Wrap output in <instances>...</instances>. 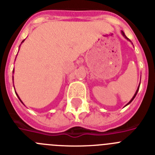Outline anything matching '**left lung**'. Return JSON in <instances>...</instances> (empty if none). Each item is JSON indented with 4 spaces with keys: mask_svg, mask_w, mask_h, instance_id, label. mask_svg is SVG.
I'll list each match as a JSON object with an SVG mask.
<instances>
[{
    "mask_svg": "<svg viewBox=\"0 0 155 155\" xmlns=\"http://www.w3.org/2000/svg\"><path fill=\"white\" fill-rule=\"evenodd\" d=\"M121 34H122V35L124 36V37L126 39H127V40H128V41H130V40L128 39V38L126 37V35H124V32H123V31H121ZM139 88H140V86H139V87H138L137 90H136V93H135V94H134V96H133V97H132V99H131V100H130V102H128V103L127 104V105H128V104H130V103H131V102H132V100H133L134 98H135V97H136V94H137V92H138V91H139ZM127 105H126V106H127Z\"/></svg>",
    "mask_w": 155,
    "mask_h": 155,
    "instance_id": "8db88e82",
    "label": "left lung"
}]
</instances>
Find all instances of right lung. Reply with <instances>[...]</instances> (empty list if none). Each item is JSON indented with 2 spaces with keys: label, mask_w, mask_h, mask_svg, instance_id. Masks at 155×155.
I'll list each match as a JSON object with an SVG mask.
<instances>
[{
  "label": "right lung",
  "mask_w": 155,
  "mask_h": 155,
  "mask_svg": "<svg viewBox=\"0 0 155 155\" xmlns=\"http://www.w3.org/2000/svg\"><path fill=\"white\" fill-rule=\"evenodd\" d=\"M23 41H24V40H23ZM23 41H22V42H23ZM13 72H14V71H13ZM12 78H13V76H12ZM15 94H16V93H15ZM16 95H17V96H18V97H19V100H20V102H22V103H23V102H22V101H21V99H20V98H19V95H18L17 94H16Z\"/></svg>",
  "instance_id": "obj_1"
}]
</instances>
